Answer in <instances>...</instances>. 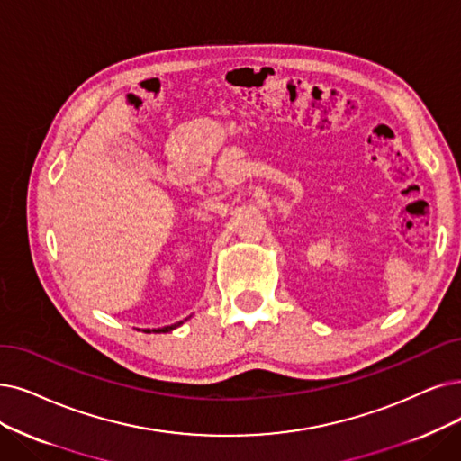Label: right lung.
<instances>
[{
	"instance_id": "1",
	"label": "right lung",
	"mask_w": 461,
	"mask_h": 461,
	"mask_svg": "<svg viewBox=\"0 0 461 461\" xmlns=\"http://www.w3.org/2000/svg\"><path fill=\"white\" fill-rule=\"evenodd\" d=\"M181 323H183V321H177V323H174V325H167V327H162V329H153V330H155V333H168V330H174V329H176V327H179ZM145 333H151V330L147 329Z\"/></svg>"
}]
</instances>
